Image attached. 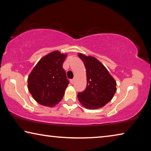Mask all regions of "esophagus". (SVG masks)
<instances>
[{"mask_svg":"<svg viewBox=\"0 0 151 151\" xmlns=\"http://www.w3.org/2000/svg\"><path fill=\"white\" fill-rule=\"evenodd\" d=\"M70 83H71V84H73L74 83H75V78L71 79V80H70Z\"/></svg>","mask_w":151,"mask_h":151,"instance_id":"34e87169","label":"esophagus"}]
</instances>
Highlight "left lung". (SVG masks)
<instances>
[{"label":"left lung","mask_w":151,"mask_h":151,"mask_svg":"<svg viewBox=\"0 0 151 151\" xmlns=\"http://www.w3.org/2000/svg\"><path fill=\"white\" fill-rule=\"evenodd\" d=\"M86 70V86L78 92V101L85 108H101L108 103L116 93V83L101 63L93 57L78 54Z\"/></svg>","instance_id":"obj_1"}]
</instances>
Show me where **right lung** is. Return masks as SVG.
<instances>
[{
    "instance_id": "add662e5",
    "label": "right lung",
    "mask_w": 151,
    "mask_h": 151,
    "mask_svg": "<svg viewBox=\"0 0 151 151\" xmlns=\"http://www.w3.org/2000/svg\"><path fill=\"white\" fill-rule=\"evenodd\" d=\"M66 55L58 51L42 58L28 78V88L35 100L44 106H53L62 100L69 81L63 65Z\"/></svg>"
}]
</instances>
